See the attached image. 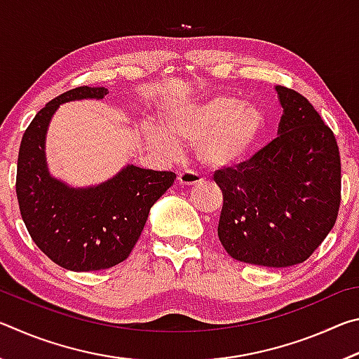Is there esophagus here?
<instances>
[{"instance_id":"obj_1","label":"esophagus","mask_w":359,"mask_h":359,"mask_svg":"<svg viewBox=\"0 0 359 359\" xmlns=\"http://www.w3.org/2000/svg\"><path fill=\"white\" fill-rule=\"evenodd\" d=\"M177 182H179V185H182V187H194V185L203 184L204 180H203L201 175H198L196 172L185 171V172L179 174Z\"/></svg>"}]
</instances>
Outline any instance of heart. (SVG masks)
I'll return each mask as SVG.
<instances>
[{
	"label": "heart",
	"mask_w": 359,
	"mask_h": 359,
	"mask_svg": "<svg viewBox=\"0 0 359 359\" xmlns=\"http://www.w3.org/2000/svg\"><path fill=\"white\" fill-rule=\"evenodd\" d=\"M264 128L259 106L222 95L169 111L161 120L163 133L150 131L147 141L166 156L179 155V144H194L199 163L220 171L245 163L257 151Z\"/></svg>",
	"instance_id": "obj_1"
}]
</instances>
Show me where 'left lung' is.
<instances>
[{
    "label": "left lung",
    "instance_id": "8db88e82",
    "mask_svg": "<svg viewBox=\"0 0 359 359\" xmlns=\"http://www.w3.org/2000/svg\"><path fill=\"white\" fill-rule=\"evenodd\" d=\"M278 136L250 160L222 169L218 239L229 257L287 267L306 261L336 223L340 156L332 131L302 95L277 85Z\"/></svg>",
    "mask_w": 359,
    "mask_h": 359
}]
</instances>
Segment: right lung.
I'll use <instances>...</instances> for the list:
<instances>
[{"label":"right lung","instance_id":"1","mask_svg":"<svg viewBox=\"0 0 359 359\" xmlns=\"http://www.w3.org/2000/svg\"><path fill=\"white\" fill-rule=\"evenodd\" d=\"M104 87H77L47 102L22 137L17 199L34 244L53 263L74 272L107 269L130 257L149 212L175 174L126 165L101 184L72 187L52 175L46 137L60 104L102 100Z\"/></svg>","mask_w":359,"mask_h":359}]
</instances>
